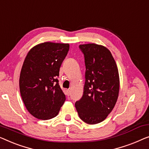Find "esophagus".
<instances>
[{"label":"esophagus","mask_w":149,"mask_h":149,"mask_svg":"<svg viewBox=\"0 0 149 149\" xmlns=\"http://www.w3.org/2000/svg\"><path fill=\"white\" fill-rule=\"evenodd\" d=\"M66 95H68V96H69L70 95V90H66Z\"/></svg>","instance_id":"34e87169"}]
</instances>
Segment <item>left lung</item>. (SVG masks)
I'll return each mask as SVG.
<instances>
[{"instance_id":"1","label":"left lung","mask_w":149,"mask_h":149,"mask_svg":"<svg viewBox=\"0 0 149 149\" xmlns=\"http://www.w3.org/2000/svg\"><path fill=\"white\" fill-rule=\"evenodd\" d=\"M84 54L85 84L81 98L75 104L78 116L88 124L104 121L112 111L119 91L117 64L109 50L102 45H79Z\"/></svg>"}]
</instances>
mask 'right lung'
I'll use <instances>...</instances> for the list:
<instances>
[{
    "label": "right lung",
    "mask_w": 149,
    "mask_h": 149,
    "mask_svg": "<svg viewBox=\"0 0 149 149\" xmlns=\"http://www.w3.org/2000/svg\"><path fill=\"white\" fill-rule=\"evenodd\" d=\"M70 45L51 42L38 44L30 50L23 63L19 90L28 112L47 120L57 116L65 100L57 77Z\"/></svg>",
    "instance_id": "right-lung-1"
}]
</instances>
